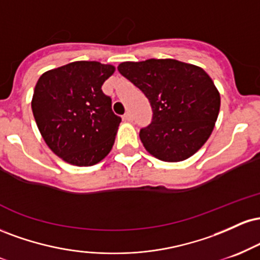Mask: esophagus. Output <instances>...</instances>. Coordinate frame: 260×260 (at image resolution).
Wrapping results in <instances>:
<instances>
[{
	"label": "esophagus",
	"instance_id": "1",
	"mask_svg": "<svg viewBox=\"0 0 260 260\" xmlns=\"http://www.w3.org/2000/svg\"><path fill=\"white\" fill-rule=\"evenodd\" d=\"M122 120L126 121V122H131L132 121V115H131V112H126L123 115V117H122Z\"/></svg>",
	"mask_w": 260,
	"mask_h": 260
}]
</instances>
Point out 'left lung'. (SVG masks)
Listing matches in <instances>:
<instances>
[{
  "instance_id": "8db88e82",
  "label": "left lung",
  "mask_w": 260,
  "mask_h": 260,
  "mask_svg": "<svg viewBox=\"0 0 260 260\" xmlns=\"http://www.w3.org/2000/svg\"><path fill=\"white\" fill-rule=\"evenodd\" d=\"M122 76L144 92L153 110L139 132L143 145L156 159L177 162L196 154L213 132L220 94L204 70L177 59L122 62Z\"/></svg>"
}]
</instances>
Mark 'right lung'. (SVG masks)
<instances>
[{"instance_id": "1", "label": "right lung", "mask_w": 260, "mask_h": 260, "mask_svg": "<svg viewBox=\"0 0 260 260\" xmlns=\"http://www.w3.org/2000/svg\"><path fill=\"white\" fill-rule=\"evenodd\" d=\"M111 64L76 61L47 71L38 80L31 110L41 136L66 162L91 166L111 151L121 117L101 90Z\"/></svg>"}]
</instances>
